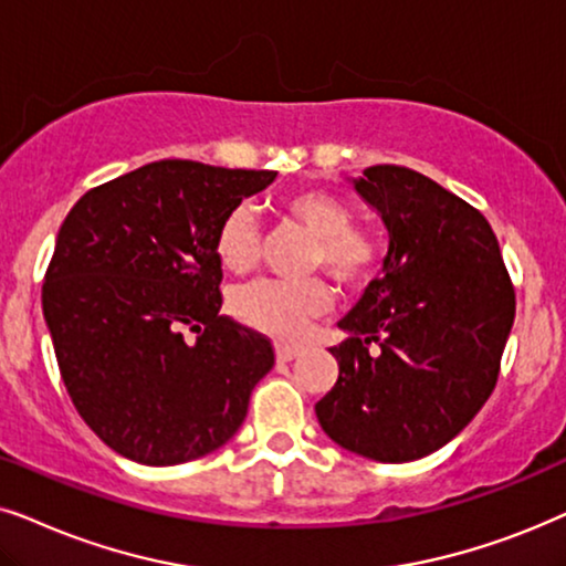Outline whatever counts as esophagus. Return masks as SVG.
Returning <instances> with one entry per match:
<instances>
[{
	"label": "esophagus",
	"instance_id": "esophagus-1",
	"mask_svg": "<svg viewBox=\"0 0 566 566\" xmlns=\"http://www.w3.org/2000/svg\"><path fill=\"white\" fill-rule=\"evenodd\" d=\"M300 354L297 346H290V344H276V361H290L295 359Z\"/></svg>",
	"mask_w": 566,
	"mask_h": 566
}]
</instances>
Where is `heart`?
<instances>
[{
	"instance_id": "b5f03b06",
	"label": "heart",
	"mask_w": 566,
	"mask_h": 566,
	"mask_svg": "<svg viewBox=\"0 0 566 566\" xmlns=\"http://www.w3.org/2000/svg\"><path fill=\"white\" fill-rule=\"evenodd\" d=\"M282 212L315 235L307 266L323 269L342 290H361L380 271L382 248L375 232L352 224V207L323 188H300L282 199ZM214 251L224 269L245 274L261 253V228L253 209L235 205L214 232ZM331 290L318 276L282 282L259 279L232 292V315L243 326L279 342L303 338L307 321L326 313Z\"/></svg>"
}]
</instances>
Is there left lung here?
I'll return each instance as SVG.
<instances>
[{
	"label": "left lung",
	"instance_id": "left-lung-1",
	"mask_svg": "<svg viewBox=\"0 0 566 566\" xmlns=\"http://www.w3.org/2000/svg\"><path fill=\"white\" fill-rule=\"evenodd\" d=\"M386 222L382 276L338 323V380L315 403L331 440L380 463L448 446L500 378L515 287L486 217L401 165L354 180ZM375 343L376 349L369 346Z\"/></svg>",
	"mask_w": 566,
	"mask_h": 566
}]
</instances>
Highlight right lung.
<instances>
[{"label": "right lung", "mask_w": 566, "mask_h": 566, "mask_svg": "<svg viewBox=\"0 0 566 566\" xmlns=\"http://www.w3.org/2000/svg\"><path fill=\"white\" fill-rule=\"evenodd\" d=\"M274 178L160 160L90 188L66 214L43 318L74 409L118 455L186 463L243 424L274 346L220 315L214 232Z\"/></svg>", "instance_id": "add662e5"}]
</instances>
